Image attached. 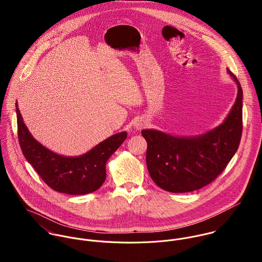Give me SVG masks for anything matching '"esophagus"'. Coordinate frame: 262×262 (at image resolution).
<instances>
[{
    "label": "esophagus",
    "instance_id": "esophagus-1",
    "mask_svg": "<svg viewBox=\"0 0 262 262\" xmlns=\"http://www.w3.org/2000/svg\"><path fill=\"white\" fill-rule=\"evenodd\" d=\"M145 125H146V124H145V122H144L143 120H141V119H140V120H137V121H136V123H135V125H134V126H135V128H136L137 130H140V129L144 128V127H145Z\"/></svg>",
    "mask_w": 262,
    "mask_h": 262
}]
</instances>
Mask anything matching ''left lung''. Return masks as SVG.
<instances>
[{"instance_id": "1", "label": "left lung", "mask_w": 262, "mask_h": 262, "mask_svg": "<svg viewBox=\"0 0 262 262\" xmlns=\"http://www.w3.org/2000/svg\"><path fill=\"white\" fill-rule=\"evenodd\" d=\"M223 124L196 137H174L143 130L147 142L146 164L153 182L170 192H187L206 187L223 172L239 147L242 136V88Z\"/></svg>"}]
</instances>
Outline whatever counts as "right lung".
I'll list each match as a JSON object with an SVG mask.
<instances>
[{
	"mask_svg": "<svg viewBox=\"0 0 262 262\" xmlns=\"http://www.w3.org/2000/svg\"><path fill=\"white\" fill-rule=\"evenodd\" d=\"M18 139L27 161L52 189L69 194H86L97 190L106 180V162L126 140L121 132L77 157L58 155L42 146L29 133L16 104Z\"/></svg>",
	"mask_w": 262,
	"mask_h": 262,
	"instance_id": "1",
	"label": "right lung"
}]
</instances>
